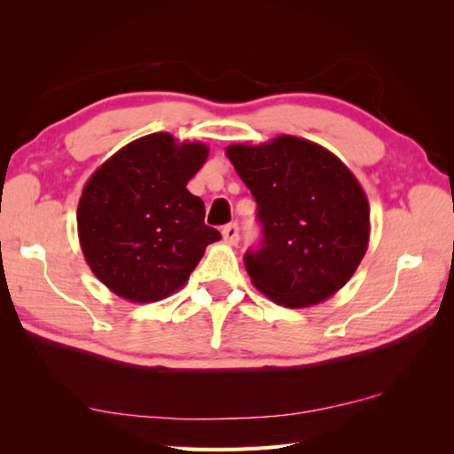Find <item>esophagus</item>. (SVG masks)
Returning a JSON list of instances; mask_svg holds the SVG:
<instances>
[{"mask_svg":"<svg viewBox=\"0 0 454 454\" xmlns=\"http://www.w3.org/2000/svg\"><path fill=\"white\" fill-rule=\"evenodd\" d=\"M222 238H224V242L230 246H236L238 239H239V228L238 224H228L222 228Z\"/></svg>","mask_w":454,"mask_h":454,"instance_id":"1","label":"esophagus"}]
</instances>
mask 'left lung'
Listing matches in <instances>:
<instances>
[{
  "instance_id": "left-lung-1",
  "label": "left lung",
  "mask_w": 454,
  "mask_h": 454,
  "mask_svg": "<svg viewBox=\"0 0 454 454\" xmlns=\"http://www.w3.org/2000/svg\"><path fill=\"white\" fill-rule=\"evenodd\" d=\"M226 156L257 202L262 244L244 257L252 283L286 308L320 304L340 291L371 232L369 200L345 163L286 134L259 146L232 144Z\"/></svg>"
}]
</instances>
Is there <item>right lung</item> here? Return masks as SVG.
Listing matches in <instances>:
<instances>
[{
    "label": "right lung",
    "instance_id": "add662e5",
    "mask_svg": "<svg viewBox=\"0 0 454 454\" xmlns=\"http://www.w3.org/2000/svg\"><path fill=\"white\" fill-rule=\"evenodd\" d=\"M208 148L168 132L134 140L85 183L78 234L93 275L130 302H156L187 283L220 232L187 191Z\"/></svg>",
    "mask_w": 454,
    "mask_h": 454
}]
</instances>
